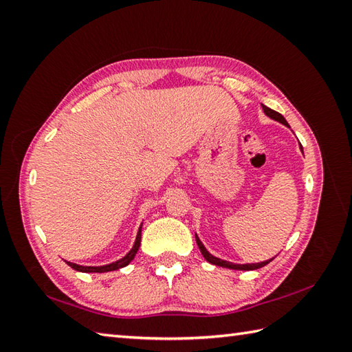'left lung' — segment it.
I'll return each instance as SVG.
<instances>
[{
  "label": "left lung",
  "mask_w": 352,
  "mask_h": 352,
  "mask_svg": "<svg viewBox=\"0 0 352 352\" xmlns=\"http://www.w3.org/2000/svg\"><path fill=\"white\" fill-rule=\"evenodd\" d=\"M261 107H263V111H265V115H266V116H269V118H271V119H275V121H278V122H281V124H284V125H287V126H289V124H287L286 119H284V116H283V115H280L278 111H275V110H272V109H269V107L263 106V104H261ZM301 151H302V146H301ZM195 239H197L198 248H199L201 254H203V256H204V258L208 261V263L216 265V266H222V267H228V269H236V271H254V269H258V267H263V266H266V265L269 263V261L272 260V258H271V260L261 261V263L236 265V263H231V261H227V260H221V258H218V257L212 256V254L206 250V246L203 245V242L199 241V239H198V236H197V234H195Z\"/></svg>",
  "instance_id": "left-lung-1"
}]
</instances>
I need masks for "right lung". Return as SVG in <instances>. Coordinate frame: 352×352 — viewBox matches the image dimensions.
<instances>
[{"instance_id":"obj_1","label":"right lung","mask_w":352,"mask_h":352,"mask_svg":"<svg viewBox=\"0 0 352 352\" xmlns=\"http://www.w3.org/2000/svg\"><path fill=\"white\" fill-rule=\"evenodd\" d=\"M140 237H142V226L139 227L138 236H136V242H134L130 252L126 254L125 257L119 258V260L113 261V263H110V265H104V266H80V265H76V263H71V261H66V263H68L72 269H76V271H78V272H109V271H116V269H121V267L129 265L130 261L134 258V256H136V252H138L139 246H140Z\"/></svg>"}]
</instances>
